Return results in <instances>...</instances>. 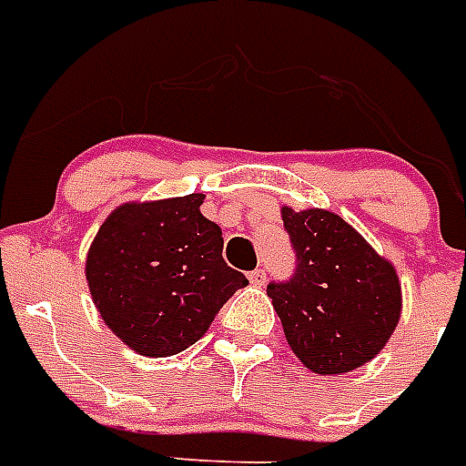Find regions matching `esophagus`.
Listing matches in <instances>:
<instances>
[{
	"label": "esophagus",
	"instance_id": "esophagus-1",
	"mask_svg": "<svg viewBox=\"0 0 466 466\" xmlns=\"http://www.w3.org/2000/svg\"><path fill=\"white\" fill-rule=\"evenodd\" d=\"M248 281H251L253 287H265V281H268L265 269H253L251 275H248Z\"/></svg>",
	"mask_w": 466,
	"mask_h": 466
}]
</instances>
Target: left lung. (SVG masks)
<instances>
[{"instance_id":"left-lung-1","label":"left lung","mask_w":466,"mask_h":466,"mask_svg":"<svg viewBox=\"0 0 466 466\" xmlns=\"http://www.w3.org/2000/svg\"><path fill=\"white\" fill-rule=\"evenodd\" d=\"M299 268L269 284L284 336L315 374H346L381 353L402 312L390 260L331 210L281 206Z\"/></svg>"}]
</instances>
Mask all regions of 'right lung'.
I'll use <instances>...</instances> for the list:
<instances>
[{"label":"right lung","mask_w":466,"mask_h":466,"mask_svg":"<svg viewBox=\"0 0 466 466\" xmlns=\"http://www.w3.org/2000/svg\"><path fill=\"white\" fill-rule=\"evenodd\" d=\"M203 194L127 201L94 237L85 277L101 319L144 358L194 346L237 289L222 258V229L203 218Z\"/></svg>","instance_id":"1"}]
</instances>
